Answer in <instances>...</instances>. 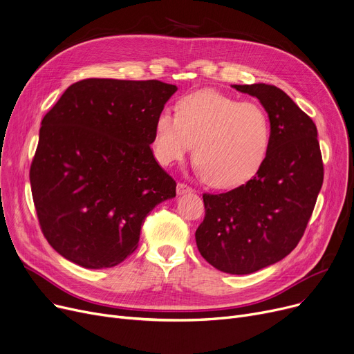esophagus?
<instances>
[{
	"label": "esophagus",
	"mask_w": 354,
	"mask_h": 354,
	"mask_svg": "<svg viewBox=\"0 0 354 354\" xmlns=\"http://www.w3.org/2000/svg\"><path fill=\"white\" fill-rule=\"evenodd\" d=\"M176 192H178V195H185V194L194 192V189H192L191 187H188V185H185V183H178V187H176Z\"/></svg>",
	"instance_id": "34e87169"
}]
</instances>
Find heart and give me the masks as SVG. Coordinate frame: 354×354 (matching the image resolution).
I'll use <instances>...</instances> for the list:
<instances>
[{"mask_svg": "<svg viewBox=\"0 0 354 354\" xmlns=\"http://www.w3.org/2000/svg\"><path fill=\"white\" fill-rule=\"evenodd\" d=\"M202 178L214 188H235L263 166L271 145L267 110L214 90L182 97L176 116L162 110L153 126V155L167 166L191 151Z\"/></svg>", "mask_w": 354, "mask_h": 354, "instance_id": "heart-1", "label": "heart"}]
</instances>
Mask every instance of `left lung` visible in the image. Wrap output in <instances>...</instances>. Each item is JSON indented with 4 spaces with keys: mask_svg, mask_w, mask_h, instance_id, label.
Wrapping results in <instances>:
<instances>
[{
    "mask_svg": "<svg viewBox=\"0 0 354 354\" xmlns=\"http://www.w3.org/2000/svg\"><path fill=\"white\" fill-rule=\"evenodd\" d=\"M257 97L271 120V145L257 175L218 195L203 194L195 232L201 255L216 270L251 274L281 261L301 239L323 185L317 127L271 84H232Z\"/></svg>",
    "mask_w": 354,
    "mask_h": 354,
    "instance_id": "left-lung-1",
    "label": "left lung"
}]
</instances>
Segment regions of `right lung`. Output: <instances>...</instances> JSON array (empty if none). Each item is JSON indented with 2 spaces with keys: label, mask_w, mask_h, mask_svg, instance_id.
<instances>
[{
  "label": "right lung",
  "mask_w": 354,
  "mask_h": 354,
  "mask_svg": "<svg viewBox=\"0 0 354 354\" xmlns=\"http://www.w3.org/2000/svg\"><path fill=\"white\" fill-rule=\"evenodd\" d=\"M178 90L158 80L86 79L44 116L30 183L41 231L68 261L100 270L139 245L145 218L176 196L153 156V126Z\"/></svg>",
  "instance_id": "obj_1"
}]
</instances>
